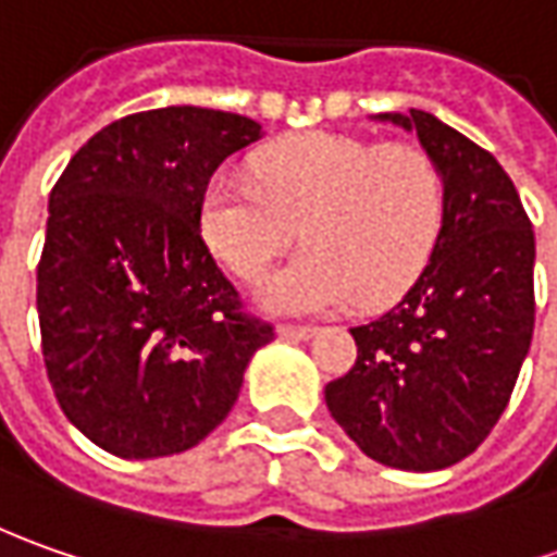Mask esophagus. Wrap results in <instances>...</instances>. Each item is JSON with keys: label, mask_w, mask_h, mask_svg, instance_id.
Returning a JSON list of instances; mask_svg holds the SVG:
<instances>
[{"label": "esophagus", "mask_w": 557, "mask_h": 557, "mask_svg": "<svg viewBox=\"0 0 557 557\" xmlns=\"http://www.w3.org/2000/svg\"><path fill=\"white\" fill-rule=\"evenodd\" d=\"M277 336L286 338V342H301V338L314 336V330L311 326H289V323H283V326H277Z\"/></svg>", "instance_id": "34e87169"}]
</instances>
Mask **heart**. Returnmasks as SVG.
Here are the masks:
<instances>
[{
	"mask_svg": "<svg viewBox=\"0 0 557 557\" xmlns=\"http://www.w3.org/2000/svg\"><path fill=\"white\" fill-rule=\"evenodd\" d=\"M256 178H212L200 231L237 277L259 280L301 227L308 249L259 286L274 314L385 305L419 277L441 234L444 175L416 145L308 132L264 147Z\"/></svg>",
	"mask_w": 557,
	"mask_h": 557,
	"instance_id": "heart-1",
	"label": "heart"
}]
</instances>
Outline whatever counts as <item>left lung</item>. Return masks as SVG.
<instances>
[{
    "instance_id": "obj_1",
    "label": "left lung",
    "mask_w": 557,
    "mask_h": 557,
    "mask_svg": "<svg viewBox=\"0 0 557 557\" xmlns=\"http://www.w3.org/2000/svg\"><path fill=\"white\" fill-rule=\"evenodd\" d=\"M416 132L444 175L429 264L392 311L355 326L357 360L326 407L370 459L404 471L456 466L506 410L533 338L528 212L484 147L425 110L379 113Z\"/></svg>"
}]
</instances>
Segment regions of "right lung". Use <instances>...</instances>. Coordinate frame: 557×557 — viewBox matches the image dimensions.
Masks as SVG:
<instances>
[{
	"label": "right lung",
	"mask_w": 557,
	"mask_h": 557,
	"mask_svg": "<svg viewBox=\"0 0 557 557\" xmlns=\"http://www.w3.org/2000/svg\"><path fill=\"white\" fill-rule=\"evenodd\" d=\"M259 138L240 113L145 110L88 138L51 187L36 268L42 357L64 416L101 450L197 447L274 338L243 314L200 234L209 178Z\"/></svg>",
	"instance_id": "add662e5"
}]
</instances>
